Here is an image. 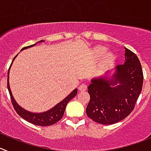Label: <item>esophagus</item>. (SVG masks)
<instances>
[{"label":"esophagus","instance_id":"34e87169","mask_svg":"<svg viewBox=\"0 0 151 151\" xmlns=\"http://www.w3.org/2000/svg\"><path fill=\"white\" fill-rule=\"evenodd\" d=\"M86 88H87V86L84 83H82L81 85L80 86V87H79V89H80V91H86Z\"/></svg>","mask_w":151,"mask_h":151}]
</instances>
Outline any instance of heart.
I'll return each instance as SVG.
<instances>
[{
	"label": "heart",
	"instance_id": "heart-1",
	"mask_svg": "<svg viewBox=\"0 0 151 151\" xmlns=\"http://www.w3.org/2000/svg\"><path fill=\"white\" fill-rule=\"evenodd\" d=\"M106 52H107V50H106V48L104 47H102V46H99V47H97L95 49V50H94V55H95V56H97V57H101V56H104L105 53H106ZM107 63L106 61H105L104 63V64H106V63Z\"/></svg>",
	"mask_w": 151,
	"mask_h": 151
}]
</instances>
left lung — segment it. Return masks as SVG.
Wrapping results in <instances>:
<instances>
[{
  "label": "left lung",
  "mask_w": 151,
  "mask_h": 151,
  "mask_svg": "<svg viewBox=\"0 0 151 151\" xmlns=\"http://www.w3.org/2000/svg\"><path fill=\"white\" fill-rule=\"evenodd\" d=\"M143 71L138 56L125 47L124 64L116 67L109 80H91L86 114L94 122L112 124L123 120L135 107L143 85Z\"/></svg>",
  "instance_id": "left-lung-1"
}]
</instances>
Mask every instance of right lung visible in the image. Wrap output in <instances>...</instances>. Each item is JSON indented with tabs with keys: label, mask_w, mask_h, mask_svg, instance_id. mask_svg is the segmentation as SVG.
<instances>
[{
	"label": "right lung",
	"mask_w": 151,
	"mask_h": 151,
	"mask_svg": "<svg viewBox=\"0 0 151 151\" xmlns=\"http://www.w3.org/2000/svg\"><path fill=\"white\" fill-rule=\"evenodd\" d=\"M40 42H42V41H40ZM35 45H36V44L32 45L27 46V47H23L22 50H23V49L28 48V47H33V46H34ZM7 87H8V90H9V95H10L12 106H13L14 109H15V110L16 111L17 113L20 115L21 117H22L24 120L30 122L31 124H33L35 125H39V126H44V127L53 125L54 124H56V122H58L59 121L63 118V115H64L65 110V107H66V106H67L68 103L71 101L73 98H74L77 93V90L74 89V91H73L72 92L68 95V96L66 97L64 100H63L61 102L59 103L57 105L55 106L54 107L52 108V109H50V110L47 111V112H42V113H34V112H28V111L25 110L24 109L21 107L20 106H18V104L16 103V101H15V99L13 98V96H12V92H11L10 91V88H9V83H7Z\"/></svg>",
	"instance_id": "1"
}]
</instances>
